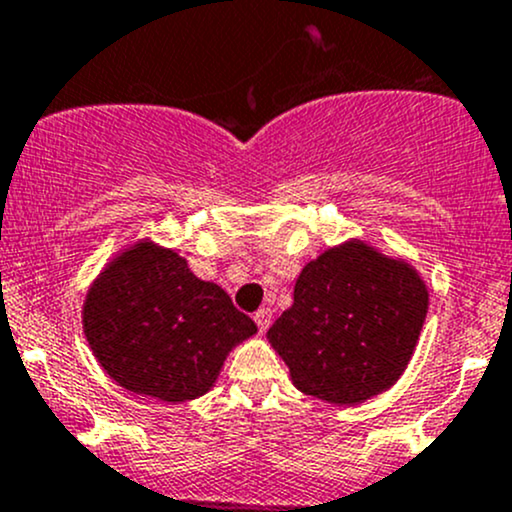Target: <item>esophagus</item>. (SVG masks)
I'll use <instances>...</instances> for the list:
<instances>
[{"label": "esophagus", "instance_id": "1", "mask_svg": "<svg viewBox=\"0 0 512 512\" xmlns=\"http://www.w3.org/2000/svg\"><path fill=\"white\" fill-rule=\"evenodd\" d=\"M255 324H257V328H260L262 333L267 331V328H270V324H272V309H260L255 314Z\"/></svg>", "mask_w": 512, "mask_h": 512}]
</instances>
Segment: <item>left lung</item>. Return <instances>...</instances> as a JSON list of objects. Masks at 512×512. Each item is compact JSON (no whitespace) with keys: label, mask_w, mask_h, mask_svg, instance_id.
I'll return each instance as SVG.
<instances>
[{"label":"left lung","mask_w":512,"mask_h":512,"mask_svg":"<svg viewBox=\"0 0 512 512\" xmlns=\"http://www.w3.org/2000/svg\"><path fill=\"white\" fill-rule=\"evenodd\" d=\"M427 309V282L410 262L351 238L306 262L267 341L297 390L351 407L400 380Z\"/></svg>","instance_id":"8db88e82"}]
</instances>
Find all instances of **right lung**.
I'll list each match as a JSON object with an SVG mask.
<instances>
[{"instance_id":"1","label":"right lung","mask_w":512,"mask_h":512,"mask_svg":"<svg viewBox=\"0 0 512 512\" xmlns=\"http://www.w3.org/2000/svg\"><path fill=\"white\" fill-rule=\"evenodd\" d=\"M83 333L117 385L179 405L211 390L228 353L257 326L225 289L188 270L186 257L142 238L88 287Z\"/></svg>"}]
</instances>
